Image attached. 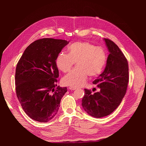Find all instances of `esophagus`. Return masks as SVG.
I'll return each instance as SVG.
<instances>
[{
	"label": "esophagus",
	"mask_w": 146,
	"mask_h": 146,
	"mask_svg": "<svg viewBox=\"0 0 146 146\" xmlns=\"http://www.w3.org/2000/svg\"><path fill=\"white\" fill-rule=\"evenodd\" d=\"M69 90H76V88L70 87L69 88Z\"/></svg>",
	"instance_id": "34e87169"
}]
</instances>
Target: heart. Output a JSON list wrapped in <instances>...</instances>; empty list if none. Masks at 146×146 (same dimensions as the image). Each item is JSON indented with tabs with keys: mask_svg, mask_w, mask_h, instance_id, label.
<instances>
[{
	"mask_svg": "<svg viewBox=\"0 0 146 146\" xmlns=\"http://www.w3.org/2000/svg\"><path fill=\"white\" fill-rule=\"evenodd\" d=\"M69 54L62 51L58 54L55 63L59 70L69 72L76 62L77 67L62 78V83L72 87L83 86L88 76L99 75L106 64L105 50L88 41H77L68 47Z\"/></svg>",
	"mask_w": 146,
	"mask_h": 146,
	"instance_id": "1",
	"label": "heart"
}]
</instances>
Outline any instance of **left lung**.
Returning a JSON list of instances; mask_svg holds the SVG:
<instances>
[{
    "label": "left lung",
    "instance_id": "1",
    "mask_svg": "<svg viewBox=\"0 0 146 146\" xmlns=\"http://www.w3.org/2000/svg\"><path fill=\"white\" fill-rule=\"evenodd\" d=\"M110 52L106 68L93 84L100 89L92 94L84 89L81 105L91 116L102 118L109 115L119 105L126 94L129 81L127 59L119 47L111 40L103 38Z\"/></svg>",
    "mask_w": 146,
    "mask_h": 146
}]
</instances>
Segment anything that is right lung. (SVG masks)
Returning a JSON list of instances; mask_svg holds the SVG:
<instances>
[{"label":"right lung","mask_w":146,"mask_h":146,"mask_svg":"<svg viewBox=\"0 0 146 146\" xmlns=\"http://www.w3.org/2000/svg\"><path fill=\"white\" fill-rule=\"evenodd\" d=\"M69 43L65 40L44 38L25 50L15 70V90L24 111L32 119L47 122L56 115L66 87L57 86L59 71L55 60Z\"/></svg>","instance_id":"add662e5"}]
</instances>
